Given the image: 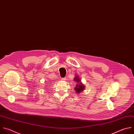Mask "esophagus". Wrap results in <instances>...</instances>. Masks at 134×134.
Returning <instances> with one entry per match:
<instances>
[{"label": "esophagus", "instance_id": "34e87169", "mask_svg": "<svg viewBox=\"0 0 134 134\" xmlns=\"http://www.w3.org/2000/svg\"><path fill=\"white\" fill-rule=\"evenodd\" d=\"M66 80V77H63L62 79V80Z\"/></svg>", "mask_w": 134, "mask_h": 134}]
</instances>
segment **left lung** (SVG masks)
Segmentation results:
<instances>
[{"label":"left lung","instance_id":"obj_1","mask_svg":"<svg viewBox=\"0 0 134 134\" xmlns=\"http://www.w3.org/2000/svg\"><path fill=\"white\" fill-rule=\"evenodd\" d=\"M75 81H76L77 83H78V82H81V81H80L79 79L78 78V76H77L75 78ZM76 87L74 88V89L76 91V92L77 93H80V92H81L82 91H83L84 90L85 88V86L83 85H82L81 83H79L78 85H76Z\"/></svg>","mask_w":134,"mask_h":134}]
</instances>
